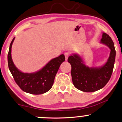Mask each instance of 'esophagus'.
<instances>
[{
  "instance_id": "esophagus-1",
  "label": "esophagus",
  "mask_w": 122,
  "mask_h": 122,
  "mask_svg": "<svg viewBox=\"0 0 122 122\" xmlns=\"http://www.w3.org/2000/svg\"><path fill=\"white\" fill-rule=\"evenodd\" d=\"M65 59H66V61L67 60L68 56H69V53L68 52H65Z\"/></svg>"
}]
</instances>
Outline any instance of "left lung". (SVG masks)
I'll use <instances>...</instances> for the list:
<instances>
[{
  "instance_id": "8db88e82",
  "label": "left lung",
  "mask_w": 122,
  "mask_h": 122,
  "mask_svg": "<svg viewBox=\"0 0 122 122\" xmlns=\"http://www.w3.org/2000/svg\"><path fill=\"white\" fill-rule=\"evenodd\" d=\"M100 43L110 49L106 62L99 67H89L78 54H73L68 58L71 65V76L74 86L86 92H95L106 86L112 75L116 59V50L111 37L103 32Z\"/></svg>"
}]
</instances>
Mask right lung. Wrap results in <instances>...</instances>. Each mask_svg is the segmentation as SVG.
I'll return each instance as SVG.
<instances>
[{
    "label": "right lung",
    "mask_w": 122,
    "mask_h": 122,
    "mask_svg": "<svg viewBox=\"0 0 122 122\" xmlns=\"http://www.w3.org/2000/svg\"><path fill=\"white\" fill-rule=\"evenodd\" d=\"M15 37L10 45L8 55V67L15 81L23 91L32 95L46 93L52 88L60 66L65 60L63 54L51 60L40 70L32 73H24L15 66L11 57V47Z\"/></svg>",
    "instance_id": "right-lung-1"
}]
</instances>
